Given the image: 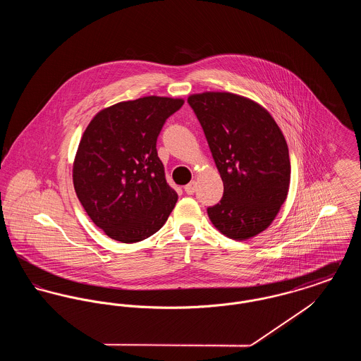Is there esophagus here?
<instances>
[{
  "mask_svg": "<svg viewBox=\"0 0 361 361\" xmlns=\"http://www.w3.org/2000/svg\"><path fill=\"white\" fill-rule=\"evenodd\" d=\"M184 190H185V193H188V195H193V192L196 190V183H195V181H190L189 184H187V185L184 187Z\"/></svg>",
  "mask_w": 361,
  "mask_h": 361,
  "instance_id": "esophagus-1",
  "label": "esophagus"
}]
</instances>
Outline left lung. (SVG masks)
Masks as SVG:
<instances>
[{"label":"left lung","instance_id":"1","mask_svg":"<svg viewBox=\"0 0 361 361\" xmlns=\"http://www.w3.org/2000/svg\"><path fill=\"white\" fill-rule=\"evenodd\" d=\"M193 109L224 181V197L207 212L228 238L249 240L264 231L287 199L288 146L271 114L227 92L192 94Z\"/></svg>","mask_w":361,"mask_h":361}]
</instances>
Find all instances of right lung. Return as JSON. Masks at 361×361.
I'll return each mask as SVG.
<instances>
[{"label": "right lung", "mask_w": 361, "mask_h": 361, "mask_svg": "<svg viewBox=\"0 0 361 361\" xmlns=\"http://www.w3.org/2000/svg\"><path fill=\"white\" fill-rule=\"evenodd\" d=\"M183 99L147 96L100 111L81 137L73 183L93 224L115 240L134 243L168 221L177 193L165 178L157 137Z\"/></svg>", "instance_id": "right-lung-1"}]
</instances>
